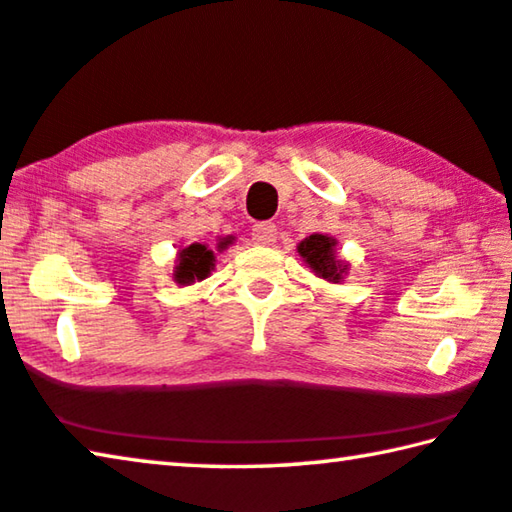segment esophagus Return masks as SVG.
I'll return each mask as SVG.
<instances>
[{"label":"esophagus","mask_w":512,"mask_h":512,"mask_svg":"<svg viewBox=\"0 0 512 512\" xmlns=\"http://www.w3.org/2000/svg\"><path fill=\"white\" fill-rule=\"evenodd\" d=\"M277 239V228L275 223H268V221H262L253 225V241L257 246H273Z\"/></svg>","instance_id":"1"}]
</instances>
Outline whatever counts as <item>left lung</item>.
Segmentation results:
<instances>
[{"instance_id":"left-lung-1","label":"left lung","mask_w":512,"mask_h":512,"mask_svg":"<svg viewBox=\"0 0 512 512\" xmlns=\"http://www.w3.org/2000/svg\"><path fill=\"white\" fill-rule=\"evenodd\" d=\"M336 239L327 235H309L298 244V253L305 259V264L318 277L327 282H341L343 275L348 273V264L336 257Z\"/></svg>"}]
</instances>
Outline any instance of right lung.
I'll use <instances>...</instances> for the list:
<instances>
[{"label":"right lung","mask_w":512,"mask_h":512,"mask_svg":"<svg viewBox=\"0 0 512 512\" xmlns=\"http://www.w3.org/2000/svg\"><path fill=\"white\" fill-rule=\"evenodd\" d=\"M225 246H228V241H221L219 248L223 250ZM214 262H216V257L205 244L187 246L178 253V264H176V271H173V280H176L178 284H183V287H187V284H194L196 280L201 282L212 273Z\"/></svg>","instance_id":"add662e5"}]
</instances>
